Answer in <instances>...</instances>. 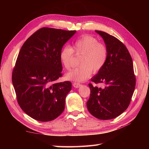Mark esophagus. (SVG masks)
I'll return each mask as SVG.
<instances>
[{"mask_svg":"<svg viewBox=\"0 0 149 149\" xmlns=\"http://www.w3.org/2000/svg\"><path fill=\"white\" fill-rule=\"evenodd\" d=\"M73 86L76 88H78L81 86V84L80 83H73Z\"/></svg>","mask_w":149,"mask_h":149,"instance_id":"34e87169","label":"esophagus"}]
</instances>
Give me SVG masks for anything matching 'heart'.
I'll use <instances>...</instances> for the list:
<instances>
[{
    "mask_svg": "<svg viewBox=\"0 0 149 149\" xmlns=\"http://www.w3.org/2000/svg\"><path fill=\"white\" fill-rule=\"evenodd\" d=\"M74 52L77 55H82L79 66L75 68L66 74V78L76 81H83L92 74V71L98 72L105 65L107 56V48L104 44L91 35H84L76 40L73 48L65 46L60 52V59L67 70L71 66V60Z\"/></svg>",
    "mask_w": 149,
    "mask_h": 149,
    "instance_id": "heart-1",
    "label": "heart"
}]
</instances>
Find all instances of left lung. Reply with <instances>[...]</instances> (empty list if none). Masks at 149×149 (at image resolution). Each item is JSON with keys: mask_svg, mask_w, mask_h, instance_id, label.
Masks as SVG:
<instances>
[{"mask_svg": "<svg viewBox=\"0 0 149 149\" xmlns=\"http://www.w3.org/2000/svg\"><path fill=\"white\" fill-rule=\"evenodd\" d=\"M95 31L104 40L108 56L105 65L91 78L93 82L102 83L104 87L89 84L91 94L86 105L95 118L108 120L127 109L136 86V77L131 56L124 45L114 36Z\"/></svg>", "mask_w": 149, "mask_h": 149, "instance_id": "1", "label": "left lung"}]
</instances>
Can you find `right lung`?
Listing matches in <instances>:
<instances>
[{
  "label": "right lung",
  "mask_w": 149,
  "mask_h": 149,
  "mask_svg": "<svg viewBox=\"0 0 149 149\" xmlns=\"http://www.w3.org/2000/svg\"><path fill=\"white\" fill-rule=\"evenodd\" d=\"M76 31L43 27L26 40L12 72L21 109L35 120L50 121L65 109L71 83L53 82L62 76L60 52Z\"/></svg>",
  "instance_id": "obj_1"
}]
</instances>
